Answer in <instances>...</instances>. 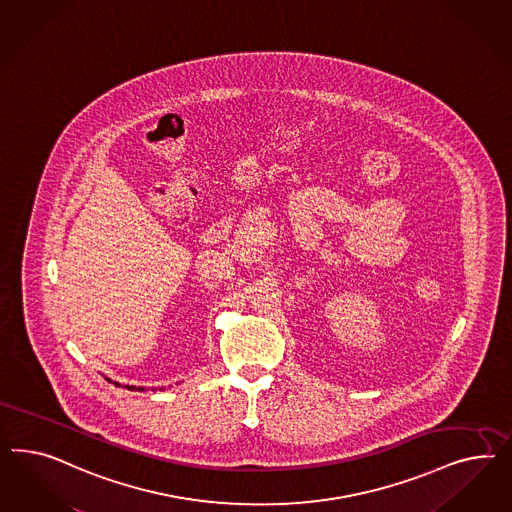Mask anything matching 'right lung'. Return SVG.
Segmentation results:
<instances>
[{
	"instance_id": "1",
	"label": "right lung",
	"mask_w": 512,
	"mask_h": 512,
	"mask_svg": "<svg viewBox=\"0 0 512 512\" xmlns=\"http://www.w3.org/2000/svg\"><path fill=\"white\" fill-rule=\"evenodd\" d=\"M105 379H107V381H109V383H112V385H114V387H122V385H120V383H116V381H112V379H109V377H105ZM125 388H127V390H139V392H142V390H146V388H144V387H133V385H125Z\"/></svg>"
}]
</instances>
